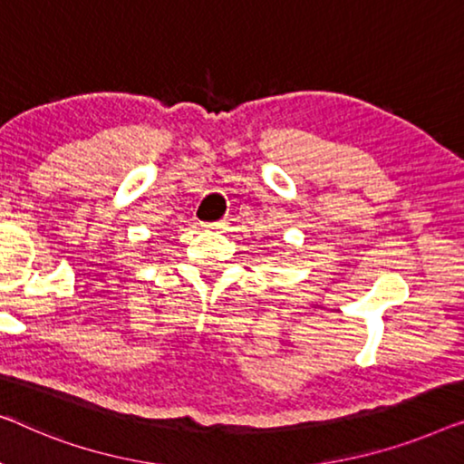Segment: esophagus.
Instances as JSON below:
<instances>
[{"label": "esophagus", "instance_id": "esophagus-1", "mask_svg": "<svg viewBox=\"0 0 464 464\" xmlns=\"http://www.w3.org/2000/svg\"><path fill=\"white\" fill-rule=\"evenodd\" d=\"M225 220H220V223H210V225H204L206 229H212V231H220V229H225Z\"/></svg>", "mask_w": 464, "mask_h": 464}]
</instances>
